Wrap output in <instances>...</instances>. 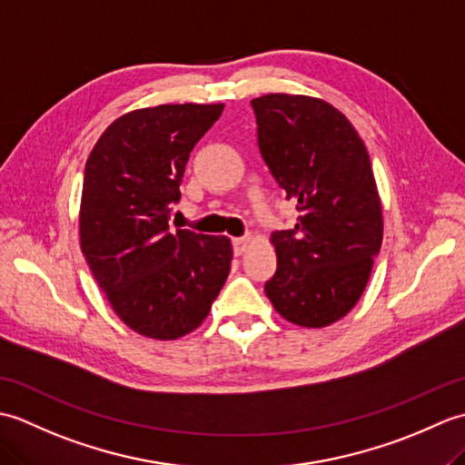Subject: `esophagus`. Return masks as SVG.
<instances>
[{"mask_svg": "<svg viewBox=\"0 0 465 465\" xmlns=\"http://www.w3.org/2000/svg\"><path fill=\"white\" fill-rule=\"evenodd\" d=\"M252 240H253L252 235H243V238H233V240H232V245H233L235 255H242L245 250H248Z\"/></svg>", "mask_w": 465, "mask_h": 465, "instance_id": "esophagus-1", "label": "esophagus"}]
</instances>
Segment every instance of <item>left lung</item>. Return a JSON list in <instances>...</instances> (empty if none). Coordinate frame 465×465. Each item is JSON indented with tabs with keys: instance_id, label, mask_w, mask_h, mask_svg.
I'll use <instances>...</instances> for the list:
<instances>
[{
	"instance_id": "left-lung-1",
	"label": "left lung",
	"mask_w": 465,
	"mask_h": 465,
	"mask_svg": "<svg viewBox=\"0 0 465 465\" xmlns=\"http://www.w3.org/2000/svg\"><path fill=\"white\" fill-rule=\"evenodd\" d=\"M252 107L263 162L300 213L272 233L278 270L263 290L282 318L325 328L358 303L381 248L370 155L348 117L318 97L270 94Z\"/></svg>"
}]
</instances>
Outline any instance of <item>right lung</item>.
Instances as JSON below:
<instances>
[{
	"label": "right lung",
	"mask_w": 465,
	"mask_h": 465,
	"mask_svg": "<svg viewBox=\"0 0 465 465\" xmlns=\"http://www.w3.org/2000/svg\"><path fill=\"white\" fill-rule=\"evenodd\" d=\"M223 104H167L125 114L87 157L80 242L87 265L127 328L152 340L193 331L232 263L225 235L170 230L195 143Z\"/></svg>",
	"instance_id": "right-lung-1"
}]
</instances>
